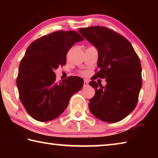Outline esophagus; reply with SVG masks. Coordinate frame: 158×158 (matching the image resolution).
Here are the masks:
<instances>
[{"mask_svg":"<svg viewBox=\"0 0 158 158\" xmlns=\"http://www.w3.org/2000/svg\"><path fill=\"white\" fill-rule=\"evenodd\" d=\"M89 85V81H87V80H84V86H87V85Z\"/></svg>","mask_w":158,"mask_h":158,"instance_id":"obj_1","label":"esophagus"}]
</instances>
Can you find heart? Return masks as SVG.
<instances>
[{
    "label": "heart",
    "mask_w": 158,
    "mask_h": 158,
    "mask_svg": "<svg viewBox=\"0 0 158 158\" xmlns=\"http://www.w3.org/2000/svg\"><path fill=\"white\" fill-rule=\"evenodd\" d=\"M81 74H84V73H81Z\"/></svg>",
    "instance_id": "obj_1"
}]
</instances>
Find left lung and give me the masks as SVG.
Returning <instances> with one entry per match:
<instances>
[{
  "instance_id": "1",
  "label": "left lung",
  "mask_w": 158,
  "mask_h": 158,
  "mask_svg": "<svg viewBox=\"0 0 158 158\" xmlns=\"http://www.w3.org/2000/svg\"><path fill=\"white\" fill-rule=\"evenodd\" d=\"M79 32L98 51L99 70L89 82L95 90L90 111L102 121H121L137 106L142 85L139 58L125 37L108 28L90 26ZM98 78L106 79L105 87L94 81Z\"/></svg>"
}]
</instances>
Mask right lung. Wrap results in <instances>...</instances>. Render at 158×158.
<instances>
[{"instance_id":"1","label":"right lung","mask_w":158,"mask_h":158,"mask_svg":"<svg viewBox=\"0 0 158 158\" xmlns=\"http://www.w3.org/2000/svg\"><path fill=\"white\" fill-rule=\"evenodd\" d=\"M84 40L73 31H58L32 42L21 60L17 78L19 95L26 111L35 120L49 121L62 114L84 80L70 76L56 81L54 70L66 64V54Z\"/></svg>"}]
</instances>
